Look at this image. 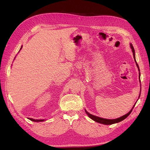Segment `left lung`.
<instances>
[{
	"mask_svg": "<svg viewBox=\"0 0 150 150\" xmlns=\"http://www.w3.org/2000/svg\"><path fill=\"white\" fill-rule=\"evenodd\" d=\"M130 46H131L132 52H133V57H134V59H135V50H134V48H133L132 44H130ZM135 62H136V60H135ZM136 64H137V68H138L139 70L140 71L138 64L136 62ZM140 75H141V73H139V78H140ZM140 81H141V80H140ZM140 95H141V93H140ZM133 107H134V106H133ZM132 111V110H131V111H130L128 113L126 114L125 115H123L122 117L118 118V119H103V118H100V117H97V116L93 115L89 113L88 112V111H86L85 110L86 113V114L89 116V117H90L92 120H93L94 121H95V122H99V123H100V124H106V125H109V124H112L119 122H120V121H122V120H124L127 117H128V115H129L130 113H131Z\"/></svg>",
	"mask_w": 150,
	"mask_h": 150,
	"instance_id": "8db88e82",
	"label": "left lung"
}]
</instances>
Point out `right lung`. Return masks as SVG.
<instances>
[{
  "instance_id": "obj_1",
  "label": "right lung",
  "mask_w": 150,
  "mask_h": 150,
  "mask_svg": "<svg viewBox=\"0 0 150 150\" xmlns=\"http://www.w3.org/2000/svg\"><path fill=\"white\" fill-rule=\"evenodd\" d=\"M30 120L34 121V122H42V121L44 120H35V119H30Z\"/></svg>"
}]
</instances>
